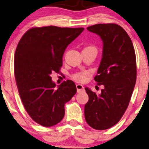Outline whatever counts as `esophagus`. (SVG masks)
Wrapping results in <instances>:
<instances>
[{"mask_svg":"<svg viewBox=\"0 0 149 149\" xmlns=\"http://www.w3.org/2000/svg\"><path fill=\"white\" fill-rule=\"evenodd\" d=\"M76 87H77V92H78V93H80L82 91L84 90V87H83L82 85L77 84Z\"/></svg>","mask_w":149,"mask_h":149,"instance_id":"34e87169","label":"esophagus"}]
</instances>
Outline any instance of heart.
<instances>
[{"mask_svg": "<svg viewBox=\"0 0 149 149\" xmlns=\"http://www.w3.org/2000/svg\"><path fill=\"white\" fill-rule=\"evenodd\" d=\"M85 49H95L93 47H91V46H88L87 47H85ZM89 74V72H86V71L79 72L73 75V78H74L76 81H80V82H84V81L87 80Z\"/></svg>", "mask_w": 149, "mask_h": 149, "instance_id": "1", "label": "heart"}]
</instances>
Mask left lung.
I'll return each mask as SVG.
<instances>
[{"label": "left lung", "instance_id": "1", "mask_svg": "<svg viewBox=\"0 0 149 149\" xmlns=\"http://www.w3.org/2000/svg\"><path fill=\"white\" fill-rule=\"evenodd\" d=\"M87 29L103 41L102 59L94 80L102 85L100 94L86 87L87 124L97 130L109 129L120 121L129 105L136 81V58L132 40L116 24H97Z\"/></svg>", "mask_w": 149, "mask_h": 149}]
</instances>
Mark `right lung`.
<instances>
[{"instance_id": "add662e5", "label": "right lung", "mask_w": 149, "mask_h": 149, "mask_svg": "<svg viewBox=\"0 0 149 149\" xmlns=\"http://www.w3.org/2000/svg\"><path fill=\"white\" fill-rule=\"evenodd\" d=\"M83 28L34 27L22 36L14 56V74L22 102L32 120L44 127L62 121L64 105L77 93L71 80L58 88L50 74L59 73L64 51Z\"/></svg>"}]
</instances>
